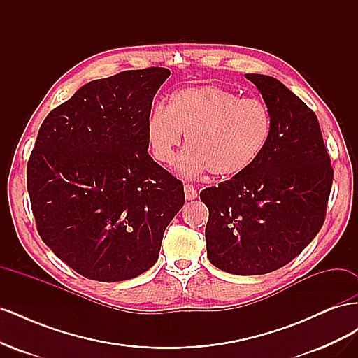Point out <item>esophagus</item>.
<instances>
[{"label": "esophagus", "instance_id": "esophagus-1", "mask_svg": "<svg viewBox=\"0 0 358 358\" xmlns=\"http://www.w3.org/2000/svg\"><path fill=\"white\" fill-rule=\"evenodd\" d=\"M183 189H185V197H187V200L197 199V189L194 188L192 183H185V187H183Z\"/></svg>", "mask_w": 358, "mask_h": 358}]
</instances>
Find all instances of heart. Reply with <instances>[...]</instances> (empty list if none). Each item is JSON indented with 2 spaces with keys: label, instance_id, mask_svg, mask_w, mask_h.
<instances>
[{
  "label": "heart",
  "instance_id": "b5f03b06",
  "mask_svg": "<svg viewBox=\"0 0 358 358\" xmlns=\"http://www.w3.org/2000/svg\"><path fill=\"white\" fill-rule=\"evenodd\" d=\"M187 136L179 169L188 176L209 170L233 178L251 167L272 134V113L258 99H239L218 85L176 92L169 109L158 106L148 119V143L161 164H171Z\"/></svg>",
  "mask_w": 358,
  "mask_h": 358
}]
</instances>
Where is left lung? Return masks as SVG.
<instances>
[{"instance_id":"1","label":"left lung","mask_w":358,"mask_h":358,"mask_svg":"<svg viewBox=\"0 0 358 358\" xmlns=\"http://www.w3.org/2000/svg\"><path fill=\"white\" fill-rule=\"evenodd\" d=\"M272 113L263 154L241 175L200 192L209 262L233 275H264L294 259L326 220L333 182L317 115L284 83L246 74Z\"/></svg>"}]
</instances>
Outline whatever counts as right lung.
I'll list each match as a JSON object with an SVG mask.
<instances>
[{
  "mask_svg": "<svg viewBox=\"0 0 358 358\" xmlns=\"http://www.w3.org/2000/svg\"><path fill=\"white\" fill-rule=\"evenodd\" d=\"M169 76L148 67L92 80L40 127L27 166L37 231L85 278L145 273L185 203L183 183L148 152V119Z\"/></svg>",
  "mask_w": 358,
  "mask_h": 358,
  "instance_id": "obj_1",
  "label": "right lung"
}]
</instances>
